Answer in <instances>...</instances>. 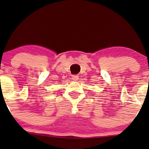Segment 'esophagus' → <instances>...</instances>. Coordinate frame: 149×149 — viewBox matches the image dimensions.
<instances>
[{
	"label": "esophagus",
	"instance_id": "esophagus-1",
	"mask_svg": "<svg viewBox=\"0 0 149 149\" xmlns=\"http://www.w3.org/2000/svg\"><path fill=\"white\" fill-rule=\"evenodd\" d=\"M79 76L78 75H72V79L73 81H78L79 80Z\"/></svg>",
	"mask_w": 149,
	"mask_h": 149
}]
</instances>
